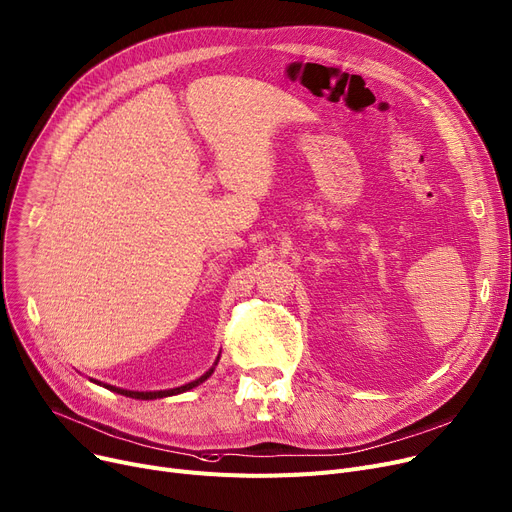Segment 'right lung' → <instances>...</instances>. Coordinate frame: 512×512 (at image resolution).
Instances as JSON below:
<instances>
[{"instance_id":"add662e5","label":"right lung","mask_w":512,"mask_h":512,"mask_svg":"<svg viewBox=\"0 0 512 512\" xmlns=\"http://www.w3.org/2000/svg\"><path fill=\"white\" fill-rule=\"evenodd\" d=\"M218 360H220V356L216 358L214 366H212L210 370L203 372L199 379H195V381H191V383H187V385H181V387H177V389H168V391H127V389H119V387H113V385H105V387H107L109 391H113V393H119V395H125V397H133V399H162V397H170V395H179V393L191 391L193 387L201 385L203 381H208V379L212 377V372H214L216 366H218ZM94 383H98V381H94Z\"/></svg>"}]
</instances>
